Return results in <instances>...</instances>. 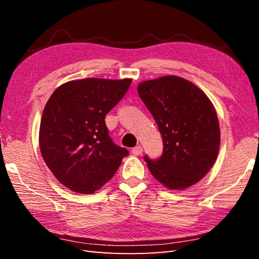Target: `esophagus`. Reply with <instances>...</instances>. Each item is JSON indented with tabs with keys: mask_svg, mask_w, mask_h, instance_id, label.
Listing matches in <instances>:
<instances>
[{
	"mask_svg": "<svg viewBox=\"0 0 259 259\" xmlns=\"http://www.w3.org/2000/svg\"><path fill=\"white\" fill-rule=\"evenodd\" d=\"M133 153L135 156H139V155H141L142 153V147L141 146H137V147H135L134 149H133Z\"/></svg>",
	"mask_w": 259,
	"mask_h": 259,
	"instance_id": "34e87169",
	"label": "esophagus"
}]
</instances>
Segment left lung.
Instances as JSON below:
<instances>
[{
  "label": "left lung",
  "mask_w": 259,
  "mask_h": 259,
  "mask_svg": "<svg viewBox=\"0 0 259 259\" xmlns=\"http://www.w3.org/2000/svg\"><path fill=\"white\" fill-rule=\"evenodd\" d=\"M138 93L163 142L158 159L144 157L150 172L170 189L197 184L216 161L221 145L212 103L199 88L176 75L141 82Z\"/></svg>",
  "instance_id": "1"
}]
</instances>
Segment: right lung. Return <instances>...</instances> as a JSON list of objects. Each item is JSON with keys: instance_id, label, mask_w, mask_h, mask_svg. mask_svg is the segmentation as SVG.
Returning <instances> with one entry per match:
<instances>
[{"instance_id": "add662e5", "label": "right lung", "mask_w": 259, "mask_h": 259, "mask_svg": "<svg viewBox=\"0 0 259 259\" xmlns=\"http://www.w3.org/2000/svg\"><path fill=\"white\" fill-rule=\"evenodd\" d=\"M130 84L131 79L74 80L59 87L47 102L38 137L42 157L72 191L93 194L129 155L110 138L104 118Z\"/></svg>"}]
</instances>
